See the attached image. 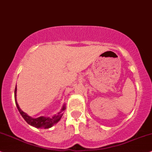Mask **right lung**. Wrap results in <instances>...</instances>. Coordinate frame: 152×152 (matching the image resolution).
Instances as JSON below:
<instances>
[{
    "label": "right lung",
    "mask_w": 152,
    "mask_h": 152,
    "mask_svg": "<svg viewBox=\"0 0 152 152\" xmlns=\"http://www.w3.org/2000/svg\"><path fill=\"white\" fill-rule=\"evenodd\" d=\"M15 103L17 105V107L19 110L20 114L23 117V118L26 120V122L28 123V124L31 125V126L36 127L38 129H48L50 127L55 125L56 124L59 122L62 115H63L64 110H65V106H63L62 108L60 110L58 115H54L53 117H39L37 118H32L31 117L28 116V115L21 110V109L19 108L18 103L17 102V88H15Z\"/></svg>",
    "instance_id": "right-lung-1"
}]
</instances>
